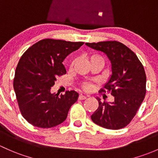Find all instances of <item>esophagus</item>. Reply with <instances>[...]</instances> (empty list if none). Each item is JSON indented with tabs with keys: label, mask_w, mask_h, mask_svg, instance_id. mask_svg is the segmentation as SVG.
<instances>
[{
	"label": "esophagus",
	"mask_w": 158,
	"mask_h": 158,
	"mask_svg": "<svg viewBox=\"0 0 158 158\" xmlns=\"http://www.w3.org/2000/svg\"><path fill=\"white\" fill-rule=\"evenodd\" d=\"M87 98V97H85V96H84V95H80L79 97H78V100H85V99Z\"/></svg>",
	"instance_id": "34e87169"
}]
</instances>
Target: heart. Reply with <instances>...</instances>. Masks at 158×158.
Here are the masks:
<instances>
[{
    "instance_id": "heart-1",
    "label": "heart",
    "mask_w": 158,
    "mask_h": 158,
    "mask_svg": "<svg viewBox=\"0 0 158 158\" xmlns=\"http://www.w3.org/2000/svg\"><path fill=\"white\" fill-rule=\"evenodd\" d=\"M88 60L90 64H93L94 62H100L101 64H103L104 65L105 64V58L103 56H102L101 55L99 54H92L88 56ZM75 62V59L72 60L70 64V67L72 68L73 65L74 64ZM81 87L83 90L86 91V92H90V91L93 90V89L94 88V84L92 82H88V81H85V82H83L81 84Z\"/></svg>"
}]
</instances>
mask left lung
<instances>
[{"label":"left lung","mask_w":158,"mask_h":158,"mask_svg":"<svg viewBox=\"0 0 158 158\" xmlns=\"http://www.w3.org/2000/svg\"><path fill=\"white\" fill-rule=\"evenodd\" d=\"M86 45L106 54L112 63L110 81L100 93H110L114 102H99L91 119L107 129H120L127 126L137 113L146 94V74L137 55L118 41L87 43Z\"/></svg>","instance_id":"left-lung-1"}]
</instances>
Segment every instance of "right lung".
Wrapping results in <instances>:
<instances>
[{
    "mask_svg": "<svg viewBox=\"0 0 158 158\" xmlns=\"http://www.w3.org/2000/svg\"><path fill=\"white\" fill-rule=\"evenodd\" d=\"M84 42L45 39L30 47L21 56L15 71L14 88L19 111L31 125L48 128L62 123L78 98L74 90L52 94L56 79L66 74L62 62Z\"/></svg>",
    "mask_w": 158,
    "mask_h": 158,
    "instance_id": "1",
    "label": "right lung"
}]
</instances>
